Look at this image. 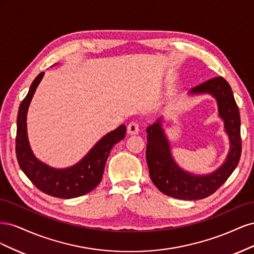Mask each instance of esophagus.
Instances as JSON below:
<instances>
[{
    "label": "esophagus",
    "instance_id": "esophagus-1",
    "mask_svg": "<svg viewBox=\"0 0 254 254\" xmlns=\"http://www.w3.org/2000/svg\"><path fill=\"white\" fill-rule=\"evenodd\" d=\"M139 130H140L139 123L135 122V121L130 122L128 126H127V132L129 134H136L137 132H139Z\"/></svg>",
    "mask_w": 254,
    "mask_h": 254
}]
</instances>
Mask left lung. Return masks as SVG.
I'll list each match as a JSON object with an SVG mask.
<instances>
[{
	"mask_svg": "<svg viewBox=\"0 0 254 254\" xmlns=\"http://www.w3.org/2000/svg\"><path fill=\"white\" fill-rule=\"evenodd\" d=\"M190 93H210L216 98L218 112L229 135L230 151L225 164L216 172L206 176L190 175L182 171L172 158L161 119L147 127L146 161L150 179L163 194L182 200H198L215 193L231 176L242 153L240 111L228 81L219 76L198 84Z\"/></svg>",
	"mask_w": 254,
	"mask_h": 254,
	"instance_id": "obj_1",
	"label": "left lung"
}]
</instances>
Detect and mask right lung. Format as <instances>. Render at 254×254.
<instances>
[{
    "instance_id": "obj_1",
    "label": "right lung",
    "mask_w": 254,
    "mask_h": 254,
    "mask_svg": "<svg viewBox=\"0 0 254 254\" xmlns=\"http://www.w3.org/2000/svg\"><path fill=\"white\" fill-rule=\"evenodd\" d=\"M44 72L33 81L19 107L17 118L16 155L18 163L27 178L43 193L58 198H75L94 190L103 178L106 161L113 146L125 137L126 126L121 125L99 140L88 155L76 165L55 170L38 161L29 147L26 133V114L30 101Z\"/></svg>"
}]
</instances>
